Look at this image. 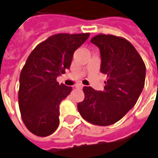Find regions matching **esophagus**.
Wrapping results in <instances>:
<instances>
[{
  "label": "esophagus",
  "instance_id": "34e87169",
  "mask_svg": "<svg viewBox=\"0 0 158 158\" xmlns=\"http://www.w3.org/2000/svg\"><path fill=\"white\" fill-rule=\"evenodd\" d=\"M75 87H76L77 89H82V88H83L84 86H83L82 84H77V85H76Z\"/></svg>",
  "mask_w": 158,
  "mask_h": 158
}]
</instances>
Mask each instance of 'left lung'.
I'll return each mask as SVG.
<instances>
[{
  "mask_svg": "<svg viewBox=\"0 0 158 158\" xmlns=\"http://www.w3.org/2000/svg\"><path fill=\"white\" fill-rule=\"evenodd\" d=\"M90 42L100 49L101 72L108 79L103 90L83 88L85 99L78 103V110L89 123L106 126L121 120L135 105L144 86L145 66L124 38L98 35Z\"/></svg>",
  "mask_w": 158,
  "mask_h": 158,
  "instance_id": "8db88e82",
  "label": "left lung"
}]
</instances>
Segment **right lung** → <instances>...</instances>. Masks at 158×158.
<instances>
[{
  "label": "right lung",
  "instance_id": "obj_1",
  "mask_svg": "<svg viewBox=\"0 0 158 158\" xmlns=\"http://www.w3.org/2000/svg\"><path fill=\"white\" fill-rule=\"evenodd\" d=\"M89 34H57L39 44L20 74L19 108L27 129L37 136L52 135L59 124V104L72 88L56 82L71 65L75 50Z\"/></svg>",
  "mask_w": 158,
  "mask_h": 158
}]
</instances>
